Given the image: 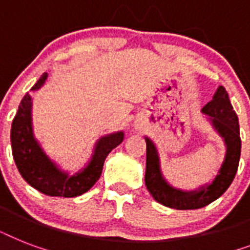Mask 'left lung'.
I'll list each match as a JSON object with an SVG mask.
<instances>
[{"label":"left lung","instance_id":"obj_1","mask_svg":"<svg viewBox=\"0 0 250 250\" xmlns=\"http://www.w3.org/2000/svg\"><path fill=\"white\" fill-rule=\"evenodd\" d=\"M209 117L214 129L225 140L226 156L218 175L210 184L200 187L196 190H182L171 187L162 176L160 157L156 145L149 137L146 141V170L145 186L153 198L162 205L176 210H193L209 205L221 197L231 186L236 175L240 161L241 140L239 129V118L229 102V93L222 85L218 86L213 100L208 102L201 110Z\"/></svg>","mask_w":250,"mask_h":250}]
</instances>
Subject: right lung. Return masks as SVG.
<instances>
[{
    "mask_svg": "<svg viewBox=\"0 0 250 250\" xmlns=\"http://www.w3.org/2000/svg\"><path fill=\"white\" fill-rule=\"evenodd\" d=\"M48 74L45 72L31 90L41 88ZM31 110L32 97L25 93L11 125L13 157L23 179L35 189L52 197H76L85 193L100 179L106 157L123 141L125 133L121 131L101 137L88 166L78 174L68 176L67 172L61 171L49 160L33 136Z\"/></svg>",
    "mask_w": 250,
    "mask_h": 250,
    "instance_id": "1",
    "label": "right lung"
}]
</instances>
